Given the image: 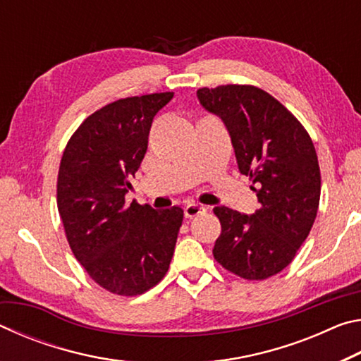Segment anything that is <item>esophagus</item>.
Returning a JSON list of instances; mask_svg holds the SVG:
<instances>
[{
	"label": "esophagus",
	"mask_w": 361,
	"mask_h": 361,
	"mask_svg": "<svg viewBox=\"0 0 361 361\" xmlns=\"http://www.w3.org/2000/svg\"><path fill=\"white\" fill-rule=\"evenodd\" d=\"M205 210H207L205 207L200 204H189L185 207V215H186V218H194V216L200 215V213H204Z\"/></svg>",
	"instance_id": "obj_1"
}]
</instances>
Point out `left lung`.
I'll list each match as a JSON object with an SVG mask.
<instances>
[{
	"mask_svg": "<svg viewBox=\"0 0 361 361\" xmlns=\"http://www.w3.org/2000/svg\"><path fill=\"white\" fill-rule=\"evenodd\" d=\"M197 99L224 122L237 166L261 204L253 215L213 209L221 223L213 256L242 279L276 276L307 239L319 210L322 178L312 140L282 103L255 85L202 87Z\"/></svg>",
	"mask_w": 361,
	"mask_h": 361,
	"instance_id": "obj_1",
	"label": "left lung"
}]
</instances>
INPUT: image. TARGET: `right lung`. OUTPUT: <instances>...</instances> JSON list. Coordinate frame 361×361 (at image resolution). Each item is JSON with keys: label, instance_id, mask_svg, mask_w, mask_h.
<instances>
[{"label": "right lung", "instance_id": "add662e5", "mask_svg": "<svg viewBox=\"0 0 361 361\" xmlns=\"http://www.w3.org/2000/svg\"><path fill=\"white\" fill-rule=\"evenodd\" d=\"M173 92L127 97L84 119L63 151L57 207L66 240L102 288L137 296L166 276L183 210L126 204L148 149L152 119Z\"/></svg>", "mask_w": 361, "mask_h": 361}]
</instances>
